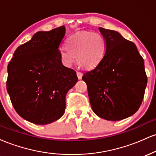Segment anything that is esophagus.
<instances>
[{"label": "esophagus", "mask_w": 156, "mask_h": 156, "mask_svg": "<svg viewBox=\"0 0 156 156\" xmlns=\"http://www.w3.org/2000/svg\"><path fill=\"white\" fill-rule=\"evenodd\" d=\"M82 76H83V74H82V73L80 72H77V76H78V78L79 80H80L82 78Z\"/></svg>", "instance_id": "34e87169"}]
</instances>
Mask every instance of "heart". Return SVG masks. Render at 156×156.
I'll list each match as a JSON object with an SVG mask.
<instances>
[{
  "instance_id": "heart-1",
  "label": "heart",
  "mask_w": 156,
  "mask_h": 156,
  "mask_svg": "<svg viewBox=\"0 0 156 156\" xmlns=\"http://www.w3.org/2000/svg\"><path fill=\"white\" fill-rule=\"evenodd\" d=\"M66 47H62L59 55L62 63L69 67L76 58L80 67L90 69L95 67L103 58L106 49L103 36L98 32L83 31L68 39Z\"/></svg>"
}]
</instances>
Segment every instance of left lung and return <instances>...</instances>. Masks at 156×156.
I'll return each instance as SVG.
<instances>
[{
  "label": "left lung",
  "instance_id": "left-lung-1",
  "mask_svg": "<svg viewBox=\"0 0 156 156\" xmlns=\"http://www.w3.org/2000/svg\"><path fill=\"white\" fill-rule=\"evenodd\" d=\"M106 42L105 55L84 73L92 108L98 117L118 121L133 115L142 103L147 78L136 44L119 32L99 28Z\"/></svg>",
  "mask_w": 156,
  "mask_h": 156
}]
</instances>
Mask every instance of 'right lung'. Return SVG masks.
<instances>
[{"label": "right lung", "instance_id": "right-lung-1", "mask_svg": "<svg viewBox=\"0 0 156 156\" xmlns=\"http://www.w3.org/2000/svg\"><path fill=\"white\" fill-rule=\"evenodd\" d=\"M64 35V26L37 32L16 49L8 64L7 92L17 114L30 122L46 125L62 117L66 94L78 81L76 71L61 60Z\"/></svg>", "mask_w": 156, "mask_h": 156}]
</instances>
